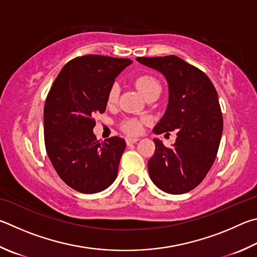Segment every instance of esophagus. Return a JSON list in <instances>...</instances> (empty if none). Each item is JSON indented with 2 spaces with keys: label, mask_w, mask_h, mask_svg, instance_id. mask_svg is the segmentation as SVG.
<instances>
[{
  "label": "esophagus",
  "mask_w": 257,
  "mask_h": 257,
  "mask_svg": "<svg viewBox=\"0 0 257 257\" xmlns=\"http://www.w3.org/2000/svg\"><path fill=\"white\" fill-rule=\"evenodd\" d=\"M138 141H139L138 138H130V137L126 138V143H127V146L134 145V143H137Z\"/></svg>",
  "instance_id": "obj_1"
}]
</instances>
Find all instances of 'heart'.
Returning <instances> with one entry per match:
<instances>
[{
	"mask_svg": "<svg viewBox=\"0 0 257 257\" xmlns=\"http://www.w3.org/2000/svg\"><path fill=\"white\" fill-rule=\"evenodd\" d=\"M137 87L142 92L143 96H148L152 91L156 90H160L161 91V85L159 81L152 75H141L137 79ZM118 85L114 83L111 85V88L108 92V102L114 103L117 100L118 97ZM143 124H145V119H139V118H131L126 119L123 123V128L126 133L128 134H139L142 131Z\"/></svg>",
	"mask_w": 257,
	"mask_h": 257,
	"instance_id": "1",
	"label": "heart"
}]
</instances>
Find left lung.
<instances>
[{
	"label": "left lung",
	"instance_id": "left-lung-1",
	"mask_svg": "<svg viewBox=\"0 0 257 257\" xmlns=\"http://www.w3.org/2000/svg\"><path fill=\"white\" fill-rule=\"evenodd\" d=\"M137 60L161 72L168 82L167 109L154 132L177 133L172 148L154 139L150 178L169 194L187 193L203 181L217 157L223 127L217 90L204 72L175 55Z\"/></svg>",
	"mask_w": 257,
	"mask_h": 257
}]
</instances>
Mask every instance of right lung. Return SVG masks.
<instances>
[{"label":"right lung","instance_id":"obj_1","mask_svg":"<svg viewBox=\"0 0 257 257\" xmlns=\"http://www.w3.org/2000/svg\"><path fill=\"white\" fill-rule=\"evenodd\" d=\"M130 58L84 55L66 63L44 107L47 155L66 185L85 194L101 192L116 179L125 140H97L93 116L106 110L108 92Z\"/></svg>","mask_w":257,"mask_h":257}]
</instances>
